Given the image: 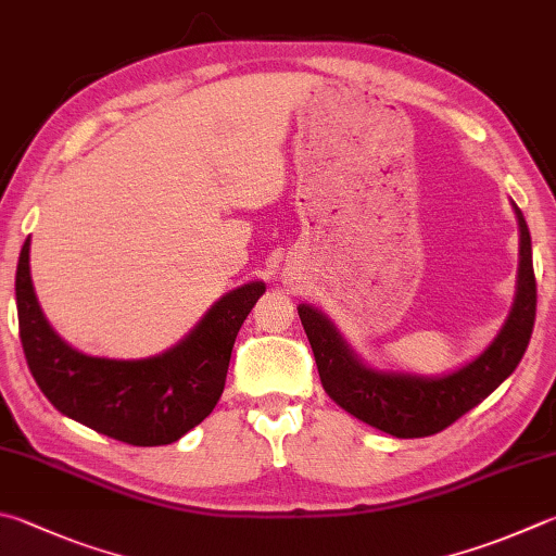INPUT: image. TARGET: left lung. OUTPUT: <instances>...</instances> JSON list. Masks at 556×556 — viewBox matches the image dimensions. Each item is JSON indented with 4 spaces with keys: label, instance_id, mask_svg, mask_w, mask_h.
<instances>
[{
    "label": "left lung",
    "instance_id": "8db88e82",
    "mask_svg": "<svg viewBox=\"0 0 556 556\" xmlns=\"http://www.w3.org/2000/svg\"><path fill=\"white\" fill-rule=\"evenodd\" d=\"M516 216L520 226V269L510 316L491 345L452 375L416 377L362 365L320 311L306 304L299 306L323 389L340 408L393 438H428L479 406L516 371L528 350L538 311L530 230L518 206Z\"/></svg>",
    "mask_w": 556,
    "mask_h": 556
}]
</instances>
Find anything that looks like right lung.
<instances>
[{
    "label": "right lung",
    "mask_w": 556,
    "mask_h": 556,
    "mask_svg": "<svg viewBox=\"0 0 556 556\" xmlns=\"http://www.w3.org/2000/svg\"><path fill=\"white\" fill-rule=\"evenodd\" d=\"M28 250L31 238H26L16 265L18 336L38 389L63 416L118 442L157 447L179 440L214 410L226 387L238 330L265 294L262 281L228 291L163 355L89 357L65 345L48 326L31 285Z\"/></svg>",
    "instance_id": "obj_1"
}]
</instances>
